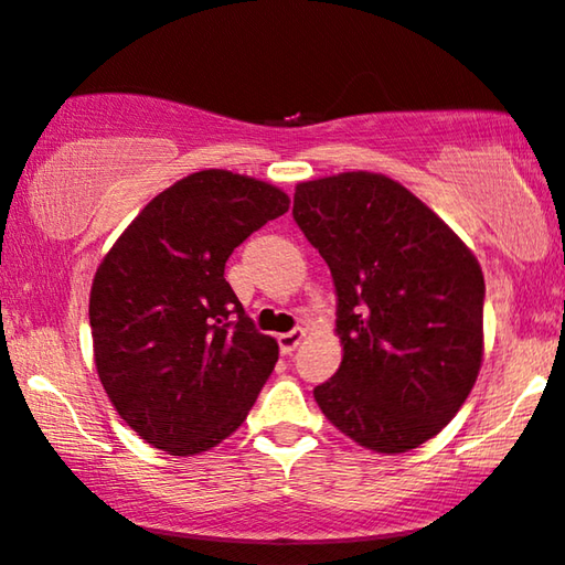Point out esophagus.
Instances as JSON below:
<instances>
[{
  "label": "esophagus",
  "mask_w": 565,
  "mask_h": 565,
  "mask_svg": "<svg viewBox=\"0 0 565 565\" xmlns=\"http://www.w3.org/2000/svg\"><path fill=\"white\" fill-rule=\"evenodd\" d=\"M302 341H305V330H289V333L278 335V351H281L284 356H289V353L295 351Z\"/></svg>",
  "instance_id": "esophagus-1"
}]
</instances>
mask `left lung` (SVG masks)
<instances>
[{
	"mask_svg": "<svg viewBox=\"0 0 565 565\" xmlns=\"http://www.w3.org/2000/svg\"><path fill=\"white\" fill-rule=\"evenodd\" d=\"M299 230L338 295L343 359L315 401L338 431L380 455L431 439L483 364V270L452 227L382 172L295 188Z\"/></svg>",
	"mask_w": 565,
	"mask_h": 565,
	"instance_id": "obj_1",
	"label": "left lung"
}]
</instances>
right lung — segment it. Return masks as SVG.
Here are the masks:
<instances>
[{"label":"right lung","instance_id":"1","mask_svg":"<svg viewBox=\"0 0 565 565\" xmlns=\"http://www.w3.org/2000/svg\"><path fill=\"white\" fill-rule=\"evenodd\" d=\"M284 212L289 195L266 180L199 170L154 195L103 255L89 289L97 377L147 445L191 457L243 426L278 343L253 328L224 263Z\"/></svg>","mask_w":565,"mask_h":565}]
</instances>
